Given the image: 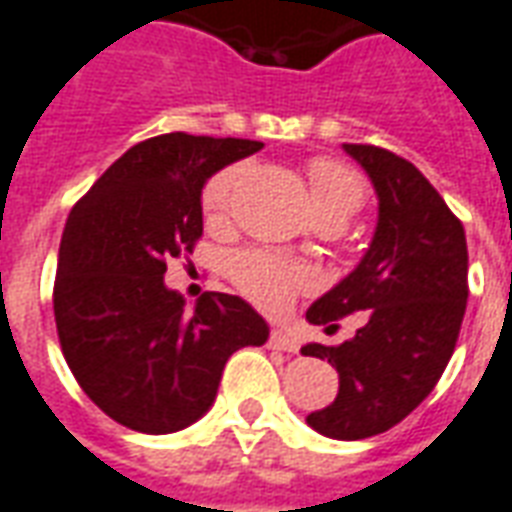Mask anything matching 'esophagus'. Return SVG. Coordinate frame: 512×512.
Listing matches in <instances>:
<instances>
[{
  "label": "esophagus",
  "instance_id": "1",
  "mask_svg": "<svg viewBox=\"0 0 512 512\" xmlns=\"http://www.w3.org/2000/svg\"><path fill=\"white\" fill-rule=\"evenodd\" d=\"M270 347H273V350H284V353H295L297 342L295 336L286 331V328H273V331H270Z\"/></svg>",
  "mask_w": 512,
  "mask_h": 512
}]
</instances>
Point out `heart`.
I'll use <instances>...</instances> for the list:
<instances>
[{
  "instance_id": "heart-1",
  "label": "heart",
  "mask_w": 512,
  "mask_h": 512,
  "mask_svg": "<svg viewBox=\"0 0 512 512\" xmlns=\"http://www.w3.org/2000/svg\"><path fill=\"white\" fill-rule=\"evenodd\" d=\"M239 179H242L239 165L220 170L209 179L204 190V212L209 220L226 217ZM308 187H311L317 223L325 220L347 223L364 206V181L353 168L336 159H314L308 165ZM228 275L242 295L270 314H281L292 306L295 295L317 286V273L308 264L286 259L270 250L237 253L228 262Z\"/></svg>"
}]
</instances>
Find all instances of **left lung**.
<instances>
[{
  "mask_svg": "<svg viewBox=\"0 0 512 512\" xmlns=\"http://www.w3.org/2000/svg\"><path fill=\"white\" fill-rule=\"evenodd\" d=\"M378 192V226L364 259L306 311L328 325L355 311L366 322L350 342L306 344L339 372L331 405L306 416L336 441L378 436L436 389L455 353L469 300V250L460 220L416 165L378 146L344 143Z\"/></svg>",
  "mask_w": 512,
  "mask_h": 512,
  "instance_id": "8db88e82",
  "label": "left lung"
}]
</instances>
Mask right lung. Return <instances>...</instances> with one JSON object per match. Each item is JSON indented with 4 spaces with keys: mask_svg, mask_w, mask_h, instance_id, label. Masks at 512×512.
<instances>
[{
    "mask_svg": "<svg viewBox=\"0 0 512 512\" xmlns=\"http://www.w3.org/2000/svg\"><path fill=\"white\" fill-rule=\"evenodd\" d=\"M262 143L170 132L132 146L71 209L60 239L54 322L76 383L110 419L165 436L198 422L239 347L267 322L237 295L192 308L165 286L170 259L204 234L206 179Z\"/></svg>",
    "mask_w": 512,
    "mask_h": 512,
    "instance_id": "add662e5",
    "label": "right lung"
}]
</instances>
